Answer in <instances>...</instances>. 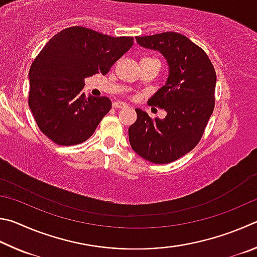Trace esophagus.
<instances>
[{"instance_id":"34e87169","label":"esophagus","mask_w":257,"mask_h":257,"mask_svg":"<svg viewBox=\"0 0 257 257\" xmlns=\"http://www.w3.org/2000/svg\"><path fill=\"white\" fill-rule=\"evenodd\" d=\"M126 106H127V103H125L123 101H119V100L112 102V107H114V108H123V107H126Z\"/></svg>"}]
</instances>
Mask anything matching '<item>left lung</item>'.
Masks as SVG:
<instances>
[{
	"instance_id": "left-lung-1",
	"label": "left lung",
	"mask_w": 257,
	"mask_h": 257,
	"mask_svg": "<svg viewBox=\"0 0 257 257\" xmlns=\"http://www.w3.org/2000/svg\"><path fill=\"white\" fill-rule=\"evenodd\" d=\"M136 39L140 46L161 53L168 78L148 100L163 108L166 117L151 119L137 108L138 118L128 127L130 145L150 163L169 164L200 142L214 108L217 75L205 52L185 36L167 31Z\"/></svg>"
}]
</instances>
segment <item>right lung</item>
I'll list each match as a JSON object with an SVG mask.
<instances>
[{
	"label": "right lung",
	"mask_w": 257,
	"mask_h": 257,
	"mask_svg": "<svg viewBox=\"0 0 257 257\" xmlns=\"http://www.w3.org/2000/svg\"><path fill=\"white\" fill-rule=\"evenodd\" d=\"M132 45V37H110L79 26L49 39L29 70V107L40 131L60 146L87 141L111 101L85 97L84 79L107 74Z\"/></svg>",
	"instance_id": "1"
}]
</instances>
